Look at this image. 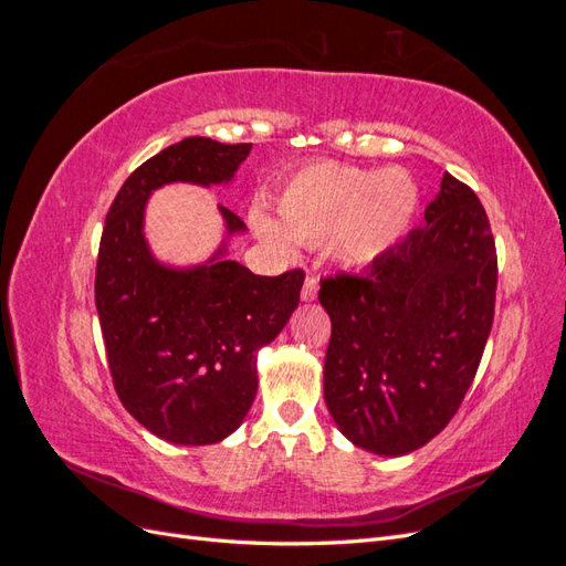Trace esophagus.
<instances>
[{
    "label": "esophagus",
    "instance_id": "1",
    "mask_svg": "<svg viewBox=\"0 0 566 566\" xmlns=\"http://www.w3.org/2000/svg\"><path fill=\"white\" fill-rule=\"evenodd\" d=\"M316 295H318V279L314 276V273H310V276L304 279V285H302V300L314 302Z\"/></svg>",
    "mask_w": 566,
    "mask_h": 566
}]
</instances>
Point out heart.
<instances>
[{
    "instance_id": "b5f03b06",
    "label": "heart",
    "mask_w": 566,
    "mask_h": 566,
    "mask_svg": "<svg viewBox=\"0 0 566 566\" xmlns=\"http://www.w3.org/2000/svg\"><path fill=\"white\" fill-rule=\"evenodd\" d=\"M279 221L250 214L264 243L285 250L290 238L325 245L339 266L361 269L391 252L418 210V184L406 169H361L316 163L300 169L276 200Z\"/></svg>"
}]
</instances>
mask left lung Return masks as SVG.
<instances>
[{"label": "left lung", "mask_w": 566, "mask_h": 566, "mask_svg": "<svg viewBox=\"0 0 566 566\" xmlns=\"http://www.w3.org/2000/svg\"><path fill=\"white\" fill-rule=\"evenodd\" d=\"M495 281L482 202L443 172L420 229L364 276L321 283L318 302L333 323L323 399L354 447L397 458L449 424L482 361Z\"/></svg>", "instance_id": "left-lung-1"}]
</instances>
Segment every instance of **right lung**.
<instances>
[{"instance_id":"1","label":"right lung","mask_w":566,"mask_h":566,"mask_svg":"<svg viewBox=\"0 0 566 566\" xmlns=\"http://www.w3.org/2000/svg\"><path fill=\"white\" fill-rule=\"evenodd\" d=\"M250 148L205 136L167 146L119 188L101 235L96 312L115 391L136 422L179 447L217 443L241 427L256 397V352L297 310L304 273L256 276L229 260V238L245 224L221 205L224 238L208 260L160 262L146 208L167 184H231Z\"/></svg>"}]
</instances>
